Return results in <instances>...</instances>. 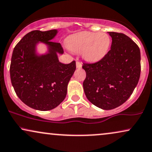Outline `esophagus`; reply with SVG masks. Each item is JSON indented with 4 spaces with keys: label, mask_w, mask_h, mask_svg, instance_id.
I'll list each match as a JSON object with an SVG mask.
<instances>
[{
    "label": "esophagus",
    "mask_w": 152,
    "mask_h": 152,
    "mask_svg": "<svg viewBox=\"0 0 152 152\" xmlns=\"http://www.w3.org/2000/svg\"><path fill=\"white\" fill-rule=\"evenodd\" d=\"M76 67H77V68H81V67H82V63L79 61H77Z\"/></svg>",
    "instance_id": "obj_1"
}]
</instances>
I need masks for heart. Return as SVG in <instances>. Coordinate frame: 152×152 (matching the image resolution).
<instances>
[{"label":"heart","mask_w":152,"mask_h":152,"mask_svg":"<svg viewBox=\"0 0 152 152\" xmlns=\"http://www.w3.org/2000/svg\"><path fill=\"white\" fill-rule=\"evenodd\" d=\"M111 44L106 33L81 31L69 37L67 46L75 53L82 52V58L89 63L102 60L107 54Z\"/></svg>","instance_id":"heart-1"}]
</instances>
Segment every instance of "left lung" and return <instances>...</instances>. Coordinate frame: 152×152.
<instances>
[{"label": "left lung", "mask_w": 152, "mask_h": 152, "mask_svg": "<svg viewBox=\"0 0 152 152\" xmlns=\"http://www.w3.org/2000/svg\"><path fill=\"white\" fill-rule=\"evenodd\" d=\"M112 38L110 50L95 63H83L85 95L91 104L111 110L126 102L139 82L141 56L138 46L122 33L108 32Z\"/></svg>", "instance_id": "obj_1"}]
</instances>
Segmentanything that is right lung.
Returning a JSON list of instances; mask_svg holds the SVG:
<instances>
[{
	"label": "right lung",
	"instance_id": "right-lung-1",
	"mask_svg": "<svg viewBox=\"0 0 152 152\" xmlns=\"http://www.w3.org/2000/svg\"><path fill=\"white\" fill-rule=\"evenodd\" d=\"M57 29L34 30L24 36L13 50L10 67V80L16 94L24 104L39 110H49L63 102L68 82L76 69L75 61L63 64L58 53L63 54L59 43L51 40ZM46 44L48 51L39 54L36 46Z\"/></svg>",
	"mask_w": 152,
	"mask_h": 152
}]
</instances>
